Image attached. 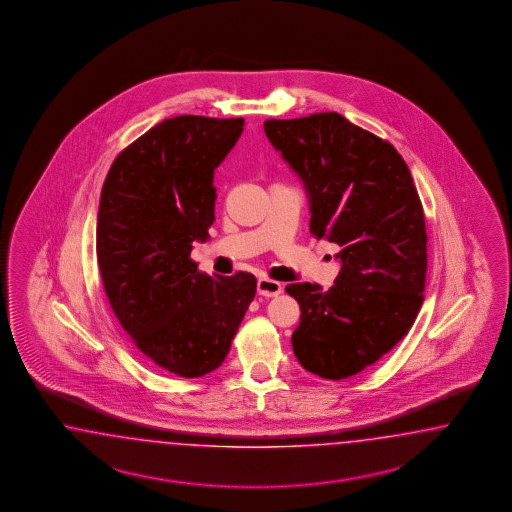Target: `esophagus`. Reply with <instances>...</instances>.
I'll return each instance as SVG.
<instances>
[{"mask_svg": "<svg viewBox=\"0 0 512 512\" xmlns=\"http://www.w3.org/2000/svg\"><path fill=\"white\" fill-rule=\"evenodd\" d=\"M257 293L266 298H272V296H278L283 293V287L279 281H274L270 278H259L257 281Z\"/></svg>", "mask_w": 512, "mask_h": 512, "instance_id": "1", "label": "esophagus"}]
</instances>
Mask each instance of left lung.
I'll return each instance as SVG.
<instances>
[{
	"label": "left lung",
	"instance_id": "obj_1",
	"mask_svg": "<svg viewBox=\"0 0 512 512\" xmlns=\"http://www.w3.org/2000/svg\"><path fill=\"white\" fill-rule=\"evenodd\" d=\"M264 133L310 202V233L340 246L334 285L291 283L293 351L304 370L345 379L372 366L415 323L426 281V225L402 155L338 112L268 120Z\"/></svg>",
	"mask_w": 512,
	"mask_h": 512
}]
</instances>
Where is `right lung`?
I'll list each match as a JSON object with an SVG mask.
<instances>
[{
    "mask_svg": "<svg viewBox=\"0 0 512 512\" xmlns=\"http://www.w3.org/2000/svg\"><path fill=\"white\" fill-rule=\"evenodd\" d=\"M242 129V118L163 120L101 189L97 263L112 311L144 357L186 379L223 364L257 289L253 274L206 276L189 259L210 238L214 172Z\"/></svg>",
    "mask_w": 512,
    "mask_h": 512,
    "instance_id": "obj_1",
    "label": "right lung"
}]
</instances>
